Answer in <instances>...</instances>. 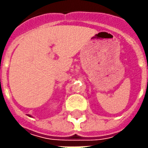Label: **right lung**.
Segmentation results:
<instances>
[{"mask_svg": "<svg viewBox=\"0 0 148 148\" xmlns=\"http://www.w3.org/2000/svg\"><path fill=\"white\" fill-rule=\"evenodd\" d=\"M29 117H31V115H29Z\"/></svg>", "mask_w": 148, "mask_h": 148, "instance_id": "obj_1", "label": "right lung"}]
</instances>
